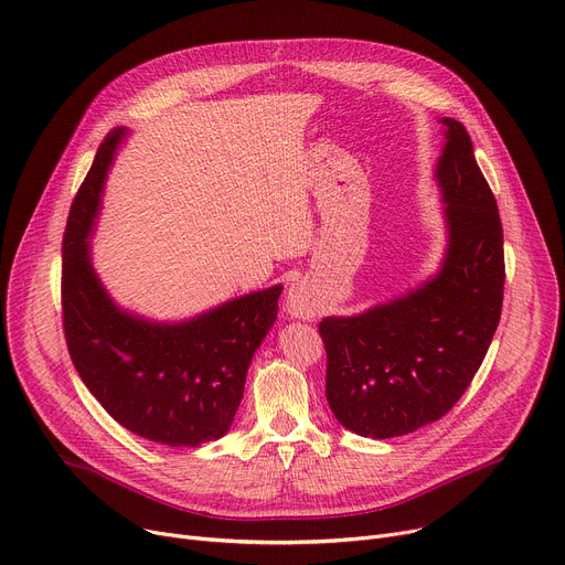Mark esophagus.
Returning a JSON list of instances; mask_svg holds the SVG:
<instances>
[{
	"instance_id": "1",
	"label": "esophagus",
	"mask_w": 565,
	"mask_h": 565,
	"mask_svg": "<svg viewBox=\"0 0 565 565\" xmlns=\"http://www.w3.org/2000/svg\"><path fill=\"white\" fill-rule=\"evenodd\" d=\"M321 308L319 296L308 280H296L289 285L285 296V312L291 319H315Z\"/></svg>"
}]
</instances>
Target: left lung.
I'll return each instance as SVG.
<instances>
[{
  "label": "left lung",
  "mask_w": 565,
  "mask_h": 565,
  "mask_svg": "<svg viewBox=\"0 0 565 565\" xmlns=\"http://www.w3.org/2000/svg\"><path fill=\"white\" fill-rule=\"evenodd\" d=\"M434 169L448 244L439 271L362 315L326 317V398L360 437H403L446 416L480 369L502 312L504 250L495 196L466 128L444 117Z\"/></svg>",
  "instance_id": "left-lung-1"
}]
</instances>
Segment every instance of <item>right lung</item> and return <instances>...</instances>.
<instances>
[{
  "label": "right lung",
  "mask_w": 565,
  "mask_h": 565,
  "mask_svg": "<svg viewBox=\"0 0 565 565\" xmlns=\"http://www.w3.org/2000/svg\"><path fill=\"white\" fill-rule=\"evenodd\" d=\"M126 128L102 142L72 203L63 237L67 351L99 405L142 439L196 448L222 439L244 396L250 360L278 317L282 285L222 302L194 319L158 323L121 310L90 257L102 190Z\"/></svg>",
  "instance_id": "add662e5"
}]
</instances>
